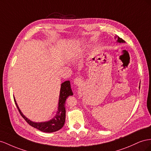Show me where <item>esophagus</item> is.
Returning <instances> with one entry per match:
<instances>
[{
  "mask_svg": "<svg viewBox=\"0 0 151 151\" xmlns=\"http://www.w3.org/2000/svg\"><path fill=\"white\" fill-rule=\"evenodd\" d=\"M73 81H74L75 85L77 86H80L81 85V83H82L83 80L81 79V78H80V77H77V78H76Z\"/></svg>",
  "mask_w": 151,
  "mask_h": 151,
  "instance_id": "1",
  "label": "esophagus"
}]
</instances>
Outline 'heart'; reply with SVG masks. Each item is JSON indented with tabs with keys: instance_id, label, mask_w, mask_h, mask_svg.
Wrapping results in <instances>:
<instances>
[{
	"instance_id": "heart-1",
	"label": "heart",
	"mask_w": 151,
	"mask_h": 151,
	"mask_svg": "<svg viewBox=\"0 0 151 151\" xmlns=\"http://www.w3.org/2000/svg\"><path fill=\"white\" fill-rule=\"evenodd\" d=\"M80 52H81V50H77V51H76V54H78V53Z\"/></svg>"
}]
</instances>
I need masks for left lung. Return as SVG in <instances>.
Listing matches in <instances>:
<instances>
[{"mask_svg": "<svg viewBox=\"0 0 151 151\" xmlns=\"http://www.w3.org/2000/svg\"><path fill=\"white\" fill-rule=\"evenodd\" d=\"M114 38L116 39V38H117V41H116V42H118V43H125V42H124V40H123L122 38H121L120 37H119L118 36L116 35ZM139 88H140V86H139Z\"/></svg>", "mask_w": 151, "mask_h": 151, "instance_id": "8db88e82", "label": "left lung"}]
</instances>
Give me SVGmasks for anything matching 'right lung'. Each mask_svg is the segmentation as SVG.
<instances>
[{
	"label": "right lung",
	"mask_w": 151,
	"mask_h": 151,
	"mask_svg": "<svg viewBox=\"0 0 151 151\" xmlns=\"http://www.w3.org/2000/svg\"><path fill=\"white\" fill-rule=\"evenodd\" d=\"M73 93L71 88L70 81L68 80L62 83L61 85V89H60L58 107L56 114L54 116L53 118H52L51 119L49 120V121L44 122H34L27 118L20 110L19 106H18V104L16 103L14 97V99L17 108H18V111H19L21 115L22 116V117L26 120V122L29 125H31L32 127L35 128L42 132L51 133L59 130L64 126L66 118V101L68 97L73 96Z\"/></svg>",
	"instance_id": "1"
}]
</instances>
